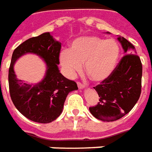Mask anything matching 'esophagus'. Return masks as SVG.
<instances>
[{
    "label": "esophagus",
    "mask_w": 152,
    "mask_h": 152,
    "mask_svg": "<svg viewBox=\"0 0 152 152\" xmlns=\"http://www.w3.org/2000/svg\"><path fill=\"white\" fill-rule=\"evenodd\" d=\"M77 86H78L79 89H83L86 88V86H85V85H83V84H81V83L80 82H77Z\"/></svg>",
    "instance_id": "1"
}]
</instances>
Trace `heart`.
Wrapping results in <instances>:
<instances>
[{"label":"heart","instance_id":"1","mask_svg":"<svg viewBox=\"0 0 152 152\" xmlns=\"http://www.w3.org/2000/svg\"><path fill=\"white\" fill-rule=\"evenodd\" d=\"M120 52V46L115 40L87 36L73 40L69 50L61 52L59 60L69 77L75 76L85 63V72L89 79L101 82L113 72Z\"/></svg>","mask_w":152,"mask_h":152}]
</instances>
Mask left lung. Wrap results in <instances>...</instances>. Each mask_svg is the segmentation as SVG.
I'll return each instance as SVG.
<instances>
[{
	"label": "left lung",
	"mask_w": 152,
	"mask_h": 152,
	"mask_svg": "<svg viewBox=\"0 0 152 152\" xmlns=\"http://www.w3.org/2000/svg\"><path fill=\"white\" fill-rule=\"evenodd\" d=\"M110 34V32H106ZM125 54L113 72L101 85L94 87L100 102L89 107L90 113L100 121H117L128 114L141 94L142 66L135 47L125 38L118 37Z\"/></svg>",
	"instance_id": "8db88e82"
}]
</instances>
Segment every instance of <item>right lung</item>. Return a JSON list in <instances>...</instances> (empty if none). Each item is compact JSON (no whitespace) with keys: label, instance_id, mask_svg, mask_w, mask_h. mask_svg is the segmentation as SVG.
<instances>
[{"label":"right lung","instance_id":"add662e5","mask_svg":"<svg viewBox=\"0 0 152 152\" xmlns=\"http://www.w3.org/2000/svg\"><path fill=\"white\" fill-rule=\"evenodd\" d=\"M60 49L59 41L45 32L25 40L12 54L9 69L10 97L18 112L30 121L46 124L56 120L63 112L67 94L78 89L76 83L64 77L58 69ZM27 53L37 55L46 63L45 76L36 84L18 80L15 74V63Z\"/></svg>","mask_w":152,"mask_h":152}]
</instances>
